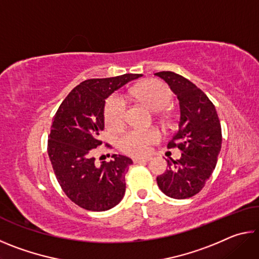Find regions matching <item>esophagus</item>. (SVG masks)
Segmentation results:
<instances>
[{"label": "esophagus", "mask_w": 259, "mask_h": 259, "mask_svg": "<svg viewBox=\"0 0 259 259\" xmlns=\"http://www.w3.org/2000/svg\"><path fill=\"white\" fill-rule=\"evenodd\" d=\"M152 157L146 156V157H135L134 163H145V162H150Z\"/></svg>", "instance_id": "obj_1"}]
</instances>
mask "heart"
<instances>
[{
    "label": "heart",
    "mask_w": 259,
    "mask_h": 259,
    "mask_svg": "<svg viewBox=\"0 0 259 259\" xmlns=\"http://www.w3.org/2000/svg\"><path fill=\"white\" fill-rule=\"evenodd\" d=\"M133 97L152 112H161L171 104L172 93L164 83L157 80H148L134 88ZM126 104L120 96L109 97L105 105V122L112 129L124 123ZM160 139V133L155 129L130 130L120 138L121 151L131 155H143L150 150L152 144Z\"/></svg>",
    "instance_id": "1"
}]
</instances>
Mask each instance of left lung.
I'll return each mask as SVG.
<instances>
[{
    "label": "left lung",
    "instance_id": "1",
    "mask_svg": "<svg viewBox=\"0 0 259 259\" xmlns=\"http://www.w3.org/2000/svg\"><path fill=\"white\" fill-rule=\"evenodd\" d=\"M177 96L181 108L178 130L168 148L178 147L182 156L168 160L169 168L156 177L160 190L172 199L198 194L211 176L222 147V128L216 108L194 83L174 72L155 73Z\"/></svg>",
    "mask_w": 259,
    "mask_h": 259
}]
</instances>
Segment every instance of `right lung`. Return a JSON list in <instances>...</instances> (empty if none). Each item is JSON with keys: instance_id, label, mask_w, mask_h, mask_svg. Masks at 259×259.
<instances>
[{"instance_id": "add662e5", "label": "right lung", "mask_w": 259, "mask_h": 259, "mask_svg": "<svg viewBox=\"0 0 259 259\" xmlns=\"http://www.w3.org/2000/svg\"><path fill=\"white\" fill-rule=\"evenodd\" d=\"M142 74H124L81 82L57 111L48 140V154L58 181L69 199L91 211H105L123 199L125 174L133 160L113 154V160L95 163L94 150L104 130L105 100Z\"/></svg>"}]
</instances>
